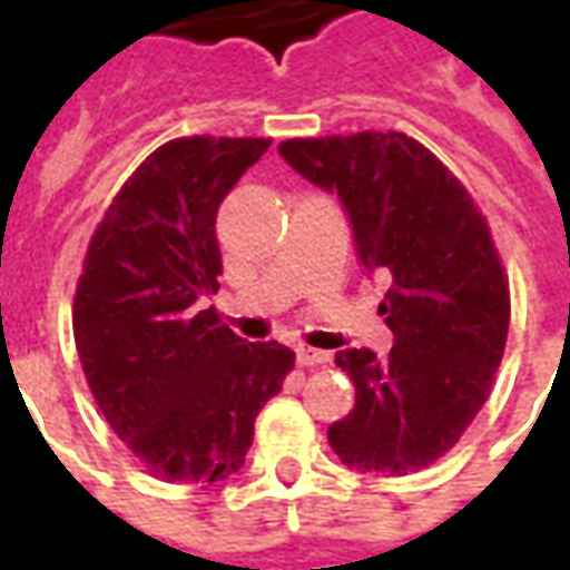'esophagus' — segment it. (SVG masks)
<instances>
[{
  "label": "esophagus",
  "mask_w": 570,
  "mask_h": 570,
  "mask_svg": "<svg viewBox=\"0 0 570 570\" xmlns=\"http://www.w3.org/2000/svg\"><path fill=\"white\" fill-rule=\"evenodd\" d=\"M296 357L302 366H321V363H330L333 360V354L330 351H317V347H298L296 351Z\"/></svg>",
  "instance_id": "1"
}]
</instances>
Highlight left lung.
I'll list each match as a JSON object with an SVG mask.
<instances>
[{"label": "left lung", "instance_id": "left-lung-1", "mask_svg": "<svg viewBox=\"0 0 570 570\" xmlns=\"http://www.w3.org/2000/svg\"><path fill=\"white\" fill-rule=\"evenodd\" d=\"M284 161L342 200L357 259L382 274L394 347L335 354L354 409L330 424L342 464L406 476L464 436L489 400L510 330V289L489 223L445 164L406 134L286 140Z\"/></svg>", "mask_w": 570, "mask_h": 570}]
</instances>
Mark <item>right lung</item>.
Wrapping results in <instances>:
<instances>
[{"mask_svg": "<svg viewBox=\"0 0 570 570\" xmlns=\"http://www.w3.org/2000/svg\"><path fill=\"white\" fill-rule=\"evenodd\" d=\"M272 140L183 137L128 176L85 256L72 333L97 406L164 482L244 466L259 409L296 354L244 342L204 308L219 289L216 213Z\"/></svg>", "mask_w": 570, "mask_h": 570, "instance_id": "right-lung-1", "label": "right lung"}]
</instances>
